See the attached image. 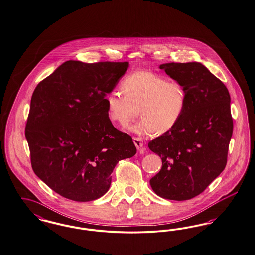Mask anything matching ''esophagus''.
Instances as JSON below:
<instances>
[{"mask_svg":"<svg viewBox=\"0 0 255 255\" xmlns=\"http://www.w3.org/2000/svg\"><path fill=\"white\" fill-rule=\"evenodd\" d=\"M132 140H133V143H134V145H135L136 149H137L140 153H144V152H145V149L143 148L144 143H143L142 139H141V138H138V137H133V138H132Z\"/></svg>","mask_w":255,"mask_h":255,"instance_id":"1","label":"esophagus"}]
</instances>
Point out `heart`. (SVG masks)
<instances>
[{"mask_svg":"<svg viewBox=\"0 0 255 255\" xmlns=\"http://www.w3.org/2000/svg\"><path fill=\"white\" fill-rule=\"evenodd\" d=\"M121 92L106 97L108 119L123 128L137 116L141 119L130 130L138 135L165 133L182 118L187 104V90L182 82L168 81L150 71H136L124 78Z\"/></svg>","mask_w":255,"mask_h":255,"instance_id":"heart-1","label":"heart"}]
</instances>
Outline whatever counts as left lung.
Segmentation results:
<instances>
[{
	"label": "left lung",
	"mask_w": 255,
	"mask_h": 255,
	"mask_svg": "<svg viewBox=\"0 0 255 255\" xmlns=\"http://www.w3.org/2000/svg\"><path fill=\"white\" fill-rule=\"evenodd\" d=\"M159 68L183 83L187 104L179 123L148 144L162 160L150 184L162 198L188 200L203 193L226 167L234 131L231 97L200 62H170Z\"/></svg>",
	"instance_id": "obj_1"
}]
</instances>
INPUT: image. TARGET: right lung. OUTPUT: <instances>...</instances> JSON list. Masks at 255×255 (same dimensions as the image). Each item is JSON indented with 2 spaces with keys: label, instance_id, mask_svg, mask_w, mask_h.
Wrapping results in <instances>:
<instances>
[{
  "label": "right lung",
  "instance_id": "add662e5",
  "mask_svg": "<svg viewBox=\"0 0 255 255\" xmlns=\"http://www.w3.org/2000/svg\"><path fill=\"white\" fill-rule=\"evenodd\" d=\"M128 66L65 61L33 92L25 126L32 169L67 199L102 197L116 165L136 153L132 137L113 126L105 101Z\"/></svg>",
  "mask_w": 255,
  "mask_h": 255
}]
</instances>
